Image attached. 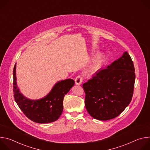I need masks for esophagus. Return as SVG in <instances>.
Instances as JSON below:
<instances>
[{
  "mask_svg": "<svg viewBox=\"0 0 150 150\" xmlns=\"http://www.w3.org/2000/svg\"><path fill=\"white\" fill-rule=\"evenodd\" d=\"M82 80H83L82 77L81 76L79 75V76H76V78H75V83L76 85H80V84H81V83L82 82Z\"/></svg>",
  "mask_w": 150,
  "mask_h": 150,
  "instance_id": "esophagus-1",
  "label": "esophagus"
}]
</instances>
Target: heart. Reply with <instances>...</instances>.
<instances>
[{"instance_id": "obj_1", "label": "heart", "mask_w": 150, "mask_h": 150, "mask_svg": "<svg viewBox=\"0 0 150 150\" xmlns=\"http://www.w3.org/2000/svg\"><path fill=\"white\" fill-rule=\"evenodd\" d=\"M103 57L104 56L102 53L97 54L96 56H94V57L93 59L91 66V69L93 71H96L99 69L103 60Z\"/></svg>"}]
</instances>
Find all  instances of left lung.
<instances>
[{
	"instance_id": "left-lung-1",
	"label": "left lung",
	"mask_w": 150,
	"mask_h": 150,
	"mask_svg": "<svg viewBox=\"0 0 150 150\" xmlns=\"http://www.w3.org/2000/svg\"><path fill=\"white\" fill-rule=\"evenodd\" d=\"M135 80L134 63L127 52L107 68L101 69L82 85L85 105L94 119L108 120L118 116L129 104Z\"/></svg>"
}]
</instances>
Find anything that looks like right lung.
Instances as JSON below:
<instances>
[{"mask_svg": "<svg viewBox=\"0 0 150 150\" xmlns=\"http://www.w3.org/2000/svg\"><path fill=\"white\" fill-rule=\"evenodd\" d=\"M13 97L19 108L31 120L38 123H47L56 121L60 116L63 109V100L74 86V80L67 79L57 82L51 91L40 100H30L19 91L16 84V63L13 71Z\"/></svg>", "mask_w": 150, "mask_h": 150, "instance_id": "1", "label": "right lung"}]
</instances>
